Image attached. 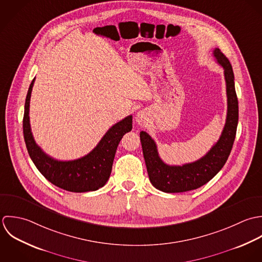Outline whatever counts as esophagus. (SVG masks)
I'll return each instance as SVG.
<instances>
[{"instance_id": "1", "label": "esophagus", "mask_w": 262, "mask_h": 262, "mask_svg": "<svg viewBox=\"0 0 262 262\" xmlns=\"http://www.w3.org/2000/svg\"><path fill=\"white\" fill-rule=\"evenodd\" d=\"M147 119V113H145L144 111H139L137 114H136V121L138 124H144L145 121Z\"/></svg>"}]
</instances>
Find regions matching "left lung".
Instances as JSON below:
<instances>
[{"label":"left lung","instance_id":"8db88e82","mask_svg":"<svg viewBox=\"0 0 262 262\" xmlns=\"http://www.w3.org/2000/svg\"><path fill=\"white\" fill-rule=\"evenodd\" d=\"M212 53L217 63L224 69L228 109L222 135L209 152L195 162L182 166H170L161 160L154 140L146 132L140 133L150 181L154 187L163 192H184L205 185L223 168L233 148L239 114L234 73L224 53L219 49H214Z\"/></svg>","mask_w":262,"mask_h":262}]
</instances>
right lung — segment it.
Masks as SVG:
<instances>
[{"mask_svg":"<svg viewBox=\"0 0 262 262\" xmlns=\"http://www.w3.org/2000/svg\"><path fill=\"white\" fill-rule=\"evenodd\" d=\"M32 80L24 107L23 134L28 154L39 172L53 185L72 192L94 191L109 179L117 146L122 137L133 128V116L128 115L112 125L98 145L86 156L72 161H58L47 155L34 141L29 121V103Z\"/></svg>","mask_w":262,"mask_h":262,"instance_id":"add662e5","label":"right lung"}]
</instances>
